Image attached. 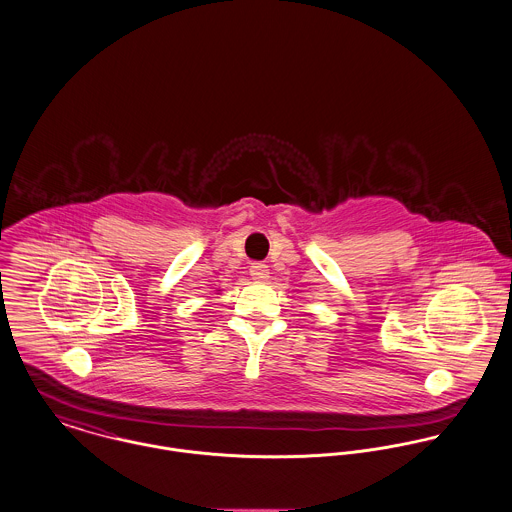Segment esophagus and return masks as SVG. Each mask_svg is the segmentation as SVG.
Instances as JSON below:
<instances>
[{
	"label": "esophagus",
	"mask_w": 512,
	"mask_h": 512,
	"mask_svg": "<svg viewBox=\"0 0 512 512\" xmlns=\"http://www.w3.org/2000/svg\"><path fill=\"white\" fill-rule=\"evenodd\" d=\"M249 273H251V277L255 279V281H267L269 279V267L265 265V263H253L251 265V269H249Z\"/></svg>",
	"instance_id": "obj_1"
}]
</instances>
